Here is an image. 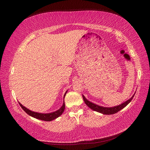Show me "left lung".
I'll use <instances>...</instances> for the list:
<instances>
[{"label": "left lung", "mask_w": 150, "mask_h": 150, "mask_svg": "<svg viewBox=\"0 0 150 150\" xmlns=\"http://www.w3.org/2000/svg\"><path fill=\"white\" fill-rule=\"evenodd\" d=\"M134 94H135V93L134 94V95L132 97H131L129 99H128V101H126V102L122 103L119 106H115L112 108H105V107H103V106H99L97 105V104H95L91 102L88 101L87 99L85 98V97L83 96V98L84 103L86 104V105H87L88 107H89L91 109H92L93 110L103 113V114H104V115H112V114H115V113L120 111V110H122V109H123L125 107H126L127 105H128V104L133 99Z\"/></svg>", "instance_id": "8db88e82"}]
</instances>
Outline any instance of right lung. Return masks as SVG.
Here are the masks:
<instances>
[{
	"label": "right lung",
	"instance_id": "right-lung-1",
	"mask_svg": "<svg viewBox=\"0 0 150 150\" xmlns=\"http://www.w3.org/2000/svg\"><path fill=\"white\" fill-rule=\"evenodd\" d=\"M66 93H67V91L66 92V93L64 94V99L66 96ZM19 104H20L21 107L22 108V110H23L27 113V114H28L29 115L35 117V118H36V119L46 121H51L52 120H54V119L57 118V117H58L59 116H60L62 114V112H64V109H65L64 101V103H63V105L62 106V107L59 109V110H58L57 111H56L55 112H53L47 113V114H42V113H39V112H35L34 111H32L28 110V109H27L24 106H22L20 103H19Z\"/></svg>",
	"mask_w": 150,
	"mask_h": 150
}]
</instances>
